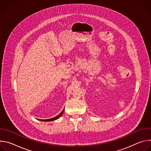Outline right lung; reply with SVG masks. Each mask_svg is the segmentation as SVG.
I'll list each match as a JSON object with an SVG mask.
<instances>
[{
	"mask_svg": "<svg viewBox=\"0 0 151 151\" xmlns=\"http://www.w3.org/2000/svg\"><path fill=\"white\" fill-rule=\"evenodd\" d=\"M64 111V108L63 109V110L62 111V112H61L58 115H57V116H55V117H54V118H50V119H38V120H39V121H45V122H48V121L49 122V121H55V120L58 119V118L62 115V114H63Z\"/></svg>",
	"mask_w": 151,
	"mask_h": 151,
	"instance_id": "right-lung-1",
	"label": "right lung"
}]
</instances>
